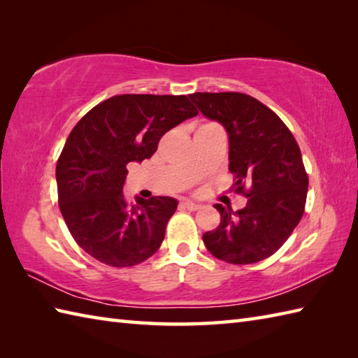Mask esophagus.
Listing matches in <instances>:
<instances>
[{
  "mask_svg": "<svg viewBox=\"0 0 358 358\" xmlns=\"http://www.w3.org/2000/svg\"><path fill=\"white\" fill-rule=\"evenodd\" d=\"M183 206H185L186 209H189V210H196V209L201 208V204L195 203V201H192V200H185V201H183Z\"/></svg>",
  "mask_w": 358,
  "mask_h": 358,
  "instance_id": "esophagus-1",
  "label": "esophagus"
}]
</instances>
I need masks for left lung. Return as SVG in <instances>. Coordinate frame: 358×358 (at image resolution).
<instances>
[{
  "instance_id": "1",
  "label": "left lung",
  "mask_w": 358,
  "mask_h": 358,
  "mask_svg": "<svg viewBox=\"0 0 358 358\" xmlns=\"http://www.w3.org/2000/svg\"><path fill=\"white\" fill-rule=\"evenodd\" d=\"M189 98L204 117L224 126L234 189L249 199L237 212L215 204L222 220L203 234L204 246L226 263L262 262L283 246L305 212L308 173L299 144L277 113L254 96L195 92Z\"/></svg>"
}]
</instances>
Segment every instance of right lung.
<instances>
[{"label": "right lung", "mask_w": 358, "mask_h": 358, "mask_svg": "<svg viewBox=\"0 0 358 358\" xmlns=\"http://www.w3.org/2000/svg\"><path fill=\"white\" fill-rule=\"evenodd\" d=\"M195 115L186 95H115L72 129L57 163L58 204L73 240L90 257L129 268L162 246L178 201H129L126 166L150 158L167 131Z\"/></svg>", "instance_id": "add662e5"}]
</instances>
